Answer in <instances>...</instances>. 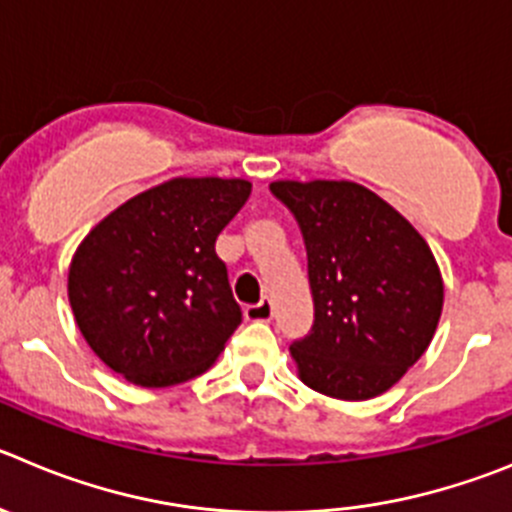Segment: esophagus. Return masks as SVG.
Instances as JSON below:
<instances>
[{
    "mask_svg": "<svg viewBox=\"0 0 512 512\" xmlns=\"http://www.w3.org/2000/svg\"><path fill=\"white\" fill-rule=\"evenodd\" d=\"M245 318L252 323H267L272 318V303L270 298H262L257 305H247Z\"/></svg>",
    "mask_w": 512,
    "mask_h": 512,
    "instance_id": "34e87169",
    "label": "esophagus"
}]
</instances>
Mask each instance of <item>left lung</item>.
Returning a JSON list of instances; mask_svg holds the SVG:
<instances>
[{
    "instance_id": "left-lung-1",
    "label": "left lung",
    "mask_w": 512,
    "mask_h": 512,
    "mask_svg": "<svg viewBox=\"0 0 512 512\" xmlns=\"http://www.w3.org/2000/svg\"><path fill=\"white\" fill-rule=\"evenodd\" d=\"M308 250L313 331L290 346L318 394L366 401L389 391L437 331L444 283L422 234L356 181H272Z\"/></svg>"
}]
</instances>
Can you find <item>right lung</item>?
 Wrapping results in <instances>:
<instances>
[{"instance_id": "right-lung-1", "label": "right lung", "mask_w": 512, "mask_h": 512, "mask_svg": "<svg viewBox=\"0 0 512 512\" xmlns=\"http://www.w3.org/2000/svg\"><path fill=\"white\" fill-rule=\"evenodd\" d=\"M247 179L176 176L100 219L68 270L80 333L143 389L204 374L240 326L214 242L250 197Z\"/></svg>"}]
</instances>
